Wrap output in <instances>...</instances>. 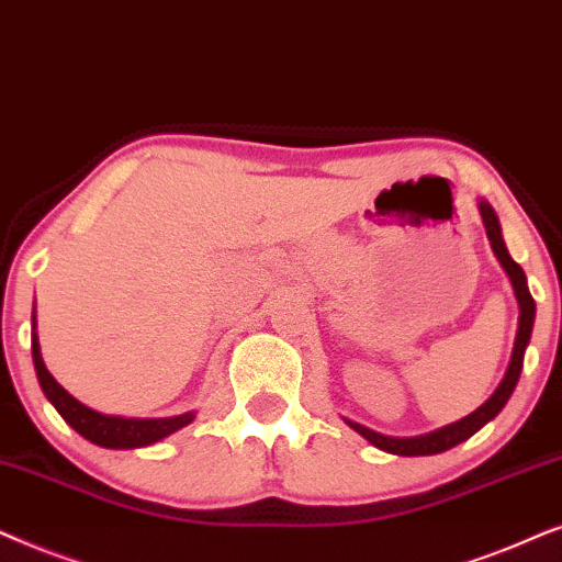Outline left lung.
I'll return each mask as SVG.
<instances>
[{"label": "left lung", "instance_id": "obj_1", "mask_svg": "<svg viewBox=\"0 0 562 562\" xmlns=\"http://www.w3.org/2000/svg\"><path fill=\"white\" fill-rule=\"evenodd\" d=\"M481 215H483L485 234H488V241L493 246V251H496L498 261L504 265L508 277H512L516 301H519V328H516V341H514L512 362H508L506 375H504V380H501V385L496 387V393H493L481 408L473 411V414L465 416V418H460V422L445 426V429H437L431 434H422V437L395 439V437H385V434L372 431V429H368V426H362L357 422H349L351 429L362 434L368 442L380 447V450H385L391 454H403V458H418V454H439L445 450H452L454 445L465 442V439L473 437L477 429H483V426L488 424L491 418L506 406V401L512 398L516 383H519L521 364H525V349H527L529 336H532V326H535V297L529 295L525 269L516 265V261L512 259V254L506 251L504 238H501L498 218H496V213H493V207L488 203H481Z\"/></svg>", "mask_w": 562, "mask_h": 562}]
</instances>
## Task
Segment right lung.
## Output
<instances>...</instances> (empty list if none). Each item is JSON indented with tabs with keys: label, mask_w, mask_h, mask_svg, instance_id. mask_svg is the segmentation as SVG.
Segmentation results:
<instances>
[{
	"label": "right lung",
	"mask_w": 562,
	"mask_h": 562,
	"mask_svg": "<svg viewBox=\"0 0 562 562\" xmlns=\"http://www.w3.org/2000/svg\"><path fill=\"white\" fill-rule=\"evenodd\" d=\"M33 362L37 380H41L43 393L54 403L58 414L64 416V422L77 429L81 437L89 442L110 447V450H131V447H146L159 442V439L169 437L171 431L182 429L194 418V414H182L171 418H120V416H102L97 411L87 408L85 403H79L74 395L64 391L56 383L54 375L46 370L41 357V347H37V336L33 334Z\"/></svg>",
	"instance_id": "obj_1"
}]
</instances>
